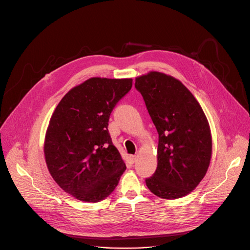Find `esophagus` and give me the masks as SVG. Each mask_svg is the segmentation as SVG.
<instances>
[{
    "label": "esophagus",
    "instance_id": "esophagus-1",
    "mask_svg": "<svg viewBox=\"0 0 250 250\" xmlns=\"http://www.w3.org/2000/svg\"><path fill=\"white\" fill-rule=\"evenodd\" d=\"M137 159H138V155H132V156H130V161H131V163L137 162Z\"/></svg>",
    "mask_w": 250,
    "mask_h": 250
}]
</instances>
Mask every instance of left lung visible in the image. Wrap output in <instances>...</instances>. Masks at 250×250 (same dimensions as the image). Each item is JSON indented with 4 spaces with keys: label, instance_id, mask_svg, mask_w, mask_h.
Wrapping results in <instances>:
<instances>
[{
    "label": "left lung",
    "instance_id": "obj_1",
    "mask_svg": "<svg viewBox=\"0 0 250 250\" xmlns=\"http://www.w3.org/2000/svg\"><path fill=\"white\" fill-rule=\"evenodd\" d=\"M159 134L158 167L146 179L163 199L188 195L204 178L212 155L208 121L193 94L178 79L157 71L136 78Z\"/></svg>",
    "mask_w": 250,
    "mask_h": 250
}]
</instances>
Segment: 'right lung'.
I'll return each mask as SVG.
<instances>
[{"mask_svg": "<svg viewBox=\"0 0 250 250\" xmlns=\"http://www.w3.org/2000/svg\"><path fill=\"white\" fill-rule=\"evenodd\" d=\"M131 86V78H90L66 93L50 119L44 143L48 170L62 190L80 201L104 200L125 171L107 126Z\"/></svg>", "mask_w": 250, "mask_h": 250, "instance_id": "right-lung-1", "label": "right lung"}]
</instances>
